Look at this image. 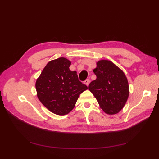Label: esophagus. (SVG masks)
I'll list each match as a JSON object with an SVG mask.
<instances>
[{
    "label": "esophagus",
    "mask_w": 159,
    "mask_h": 159,
    "mask_svg": "<svg viewBox=\"0 0 159 159\" xmlns=\"http://www.w3.org/2000/svg\"><path fill=\"white\" fill-rule=\"evenodd\" d=\"M89 81H90V80H89V79H87V80H85V81H84V84L87 85V86H88V85H89Z\"/></svg>",
    "instance_id": "1"
}]
</instances>
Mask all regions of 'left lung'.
Wrapping results in <instances>:
<instances>
[{"label":"left lung","mask_w":159,"mask_h":159,"mask_svg":"<svg viewBox=\"0 0 159 159\" xmlns=\"http://www.w3.org/2000/svg\"><path fill=\"white\" fill-rule=\"evenodd\" d=\"M93 72L97 76L88 86L99 107L108 115L118 113L125 105L129 95V84L122 70L112 61H98Z\"/></svg>","instance_id":"left-lung-1"}]
</instances>
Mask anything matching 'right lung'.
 Segmentation results:
<instances>
[{
  "mask_svg": "<svg viewBox=\"0 0 159 159\" xmlns=\"http://www.w3.org/2000/svg\"><path fill=\"white\" fill-rule=\"evenodd\" d=\"M71 61L65 57L50 61L36 81L37 97L53 113L64 115L75 107L80 95L88 89L71 71Z\"/></svg>",
  "mask_w": 159,
  "mask_h": 159,
  "instance_id": "right-lung-1",
  "label": "right lung"
}]
</instances>
